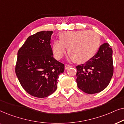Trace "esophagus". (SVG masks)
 <instances>
[{
	"mask_svg": "<svg viewBox=\"0 0 124 124\" xmlns=\"http://www.w3.org/2000/svg\"><path fill=\"white\" fill-rule=\"evenodd\" d=\"M72 66L69 65V64H65V69H68V68H70Z\"/></svg>",
	"mask_w": 124,
	"mask_h": 124,
	"instance_id": "1",
	"label": "esophagus"
}]
</instances>
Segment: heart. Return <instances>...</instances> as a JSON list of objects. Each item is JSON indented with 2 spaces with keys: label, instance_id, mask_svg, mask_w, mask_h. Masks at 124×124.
Listing matches in <instances>:
<instances>
[{
  "label": "heart",
  "instance_id": "1",
  "mask_svg": "<svg viewBox=\"0 0 124 124\" xmlns=\"http://www.w3.org/2000/svg\"><path fill=\"white\" fill-rule=\"evenodd\" d=\"M59 38L60 40H55L52 45L55 57L58 60L62 59L66 47H68V54L77 63H84L92 59L101 45L100 36L93 31H64L60 34Z\"/></svg>",
  "mask_w": 124,
  "mask_h": 124
}]
</instances>
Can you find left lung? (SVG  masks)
Returning a JSON list of instances; mask_svg holds the SVG:
<instances>
[{
    "label": "left lung",
    "instance_id": "obj_1",
    "mask_svg": "<svg viewBox=\"0 0 124 124\" xmlns=\"http://www.w3.org/2000/svg\"><path fill=\"white\" fill-rule=\"evenodd\" d=\"M112 53L109 44L103 43L92 59L76 67V82L79 89L92 94L107 87L113 74Z\"/></svg>",
    "mask_w": 124,
    "mask_h": 124
}]
</instances>
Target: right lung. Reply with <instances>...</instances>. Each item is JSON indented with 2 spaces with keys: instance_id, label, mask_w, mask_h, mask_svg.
<instances>
[{
  "instance_id": "add662e5",
  "label": "right lung",
  "mask_w": 124,
  "mask_h": 124,
  "mask_svg": "<svg viewBox=\"0 0 124 124\" xmlns=\"http://www.w3.org/2000/svg\"><path fill=\"white\" fill-rule=\"evenodd\" d=\"M52 31L30 35L19 49L15 72L23 89L37 98L47 97L57 89L59 75L64 65L53 57L51 47Z\"/></svg>"
}]
</instances>
